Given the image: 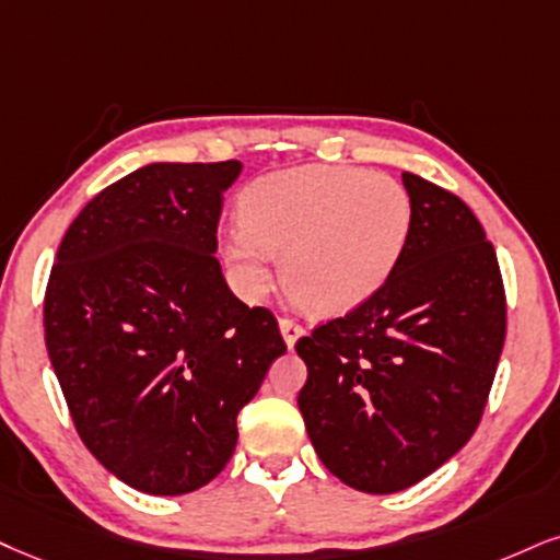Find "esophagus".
Instances as JSON below:
<instances>
[{
  "label": "esophagus",
  "instance_id": "esophagus-1",
  "mask_svg": "<svg viewBox=\"0 0 560 560\" xmlns=\"http://www.w3.org/2000/svg\"><path fill=\"white\" fill-rule=\"evenodd\" d=\"M280 332H282V337H285L288 348H293L295 340H299V337L303 335V327L295 319H291V316H282V319H280Z\"/></svg>",
  "mask_w": 560,
  "mask_h": 560
}]
</instances>
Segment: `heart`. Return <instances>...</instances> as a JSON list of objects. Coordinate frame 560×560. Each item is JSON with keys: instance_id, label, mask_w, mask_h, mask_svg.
Wrapping results in <instances>:
<instances>
[{"instance_id": "b5f03b06", "label": "heart", "mask_w": 560, "mask_h": 560, "mask_svg": "<svg viewBox=\"0 0 560 560\" xmlns=\"http://www.w3.org/2000/svg\"><path fill=\"white\" fill-rule=\"evenodd\" d=\"M228 259L248 299L282 280L314 314H342L392 278L412 231V199L397 178L353 165H306L261 176L241 197Z\"/></svg>"}]
</instances>
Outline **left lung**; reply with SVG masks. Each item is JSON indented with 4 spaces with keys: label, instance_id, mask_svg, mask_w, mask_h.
Listing matches in <instances>:
<instances>
[{
    "label": "left lung",
    "instance_id": "1",
    "mask_svg": "<svg viewBox=\"0 0 560 560\" xmlns=\"http://www.w3.org/2000/svg\"><path fill=\"white\" fill-rule=\"evenodd\" d=\"M412 231L392 278L295 342L299 407L329 472L397 493L439 470L478 428L506 337L495 248L457 195L402 174Z\"/></svg>",
    "mask_w": 560,
    "mask_h": 560
}]
</instances>
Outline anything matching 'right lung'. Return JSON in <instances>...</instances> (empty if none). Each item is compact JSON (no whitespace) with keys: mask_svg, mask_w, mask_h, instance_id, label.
Segmentation results:
<instances>
[{"mask_svg":"<svg viewBox=\"0 0 560 560\" xmlns=\"http://www.w3.org/2000/svg\"><path fill=\"white\" fill-rule=\"evenodd\" d=\"M238 161L150 163L98 191L61 238L44 332L82 444L153 495L223 470L236 418L288 350L278 319L231 293L215 259Z\"/></svg>","mask_w":560,"mask_h":560,"instance_id":"1","label":"right lung"}]
</instances>
